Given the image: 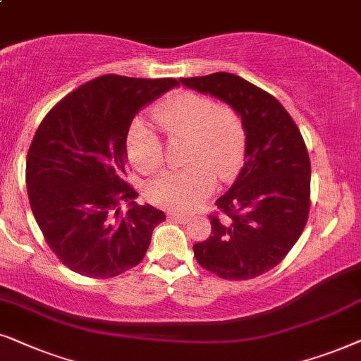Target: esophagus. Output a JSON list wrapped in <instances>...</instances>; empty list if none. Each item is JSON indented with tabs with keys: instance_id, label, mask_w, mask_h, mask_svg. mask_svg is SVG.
<instances>
[{
	"instance_id": "esophagus-1",
	"label": "esophagus",
	"mask_w": 361,
	"mask_h": 361,
	"mask_svg": "<svg viewBox=\"0 0 361 361\" xmlns=\"http://www.w3.org/2000/svg\"><path fill=\"white\" fill-rule=\"evenodd\" d=\"M168 218H170V221H175V223H180V224H185L190 221V216L181 214V213H168Z\"/></svg>"
}]
</instances>
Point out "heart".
I'll list each match as a JSON object with an SVG mask.
<instances>
[{
    "label": "heart",
    "mask_w": 361,
    "mask_h": 361,
    "mask_svg": "<svg viewBox=\"0 0 361 361\" xmlns=\"http://www.w3.org/2000/svg\"><path fill=\"white\" fill-rule=\"evenodd\" d=\"M152 117L170 140L186 142L183 163L188 166L153 180L147 188L150 203L191 211L213 193L218 178L223 183L236 178L247 147L246 125L236 109L183 90L158 104ZM127 157L143 175H153L165 165L160 138L142 120L133 122L128 132Z\"/></svg>",
    "instance_id": "b5f03b06"
}]
</instances>
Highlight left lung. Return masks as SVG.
Segmentation results:
<instances>
[{"label": "left lung", "mask_w": 361, "mask_h": 361, "mask_svg": "<svg viewBox=\"0 0 361 361\" xmlns=\"http://www.w3.org/2000/svg\"><path fill=\"white\" fill-rule=\"evenodd\" d=\"M181 84L236 109L247 132L238 180L216 200L211 234L193 246L201 267L228 281L271 271L304 231L310 211V158L294 118L266 90L229 72L181 77Z\"/></svg>", "instance_id": "1"}]
</instances>
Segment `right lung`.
Here are the masks:
<instances>
[{"label":"right lung","instance_id":"obj_1","mask_svg":"<svg viewBox=\"0 0 361 361\" xmlns=\"http://www.w3.org/2000/svg\"><path fill=\"white\" fill-rule=\"evenodd\" d=\"M175 85L170 77L100 75L59 100L37 127L26 158L27 196L47 246L71 271L109 279L145 257L166 216L138 204L125 181L127 133L138 110Z\"/></svg>","mask_w":361,"mask_h":361}]
</instances>
